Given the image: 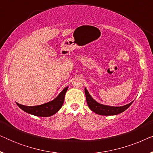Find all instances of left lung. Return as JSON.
<instances>
[{
  "instance_id": "1",
  "label": "left lung",
  "mask_w": 153,
  "mask_h": 153,
  "mask_svg": "<svg viewBox=\"0 0 153 153\" xmlns=\"http://www.w3.org/2000/svg\"><path fill=\"white\" fill-rule=\"evenodd\" d=\"M85 97H86V102L88 107L91 108V111H93L94 113L98 115H102V116H115L118 115L120 113L125 111L127 108L129 107V106L132 104V102L130 103L126 104V105L122 106H112L105 105V104H100L97 101H95L90 93L88 91V90L85 88Z\"/></svg>"
}]
</instances>
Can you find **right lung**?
I'll return each mask as SVG.
<instances>
[{
    "instance_id": "add662e5",
    "label": "right lung",
    "mask_w": 153,
    "mask_h": 153,
    "mask_svg": "<svg viewBox=\"0 0 153 153\" xmlns=\"http://www.w3.org/2000/svg\"><path fill=\"white\" fill-rule=\"evenodd\" d=\"M68 89V87L65 88L55 99L47 102V103L40 104V105L30 106L22 105L19 103H16V104L24 111L28 113L29 114L33 115V116L39 117L51 116L56 114L62 107L64 102L65 95Z\"/></svg>"
}]
</instances>
